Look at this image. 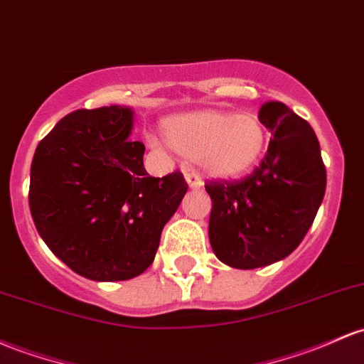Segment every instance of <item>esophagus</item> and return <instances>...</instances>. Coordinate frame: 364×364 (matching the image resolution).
<instances>
[{"label":"esophagus","mask_w":364,"mask_h":364,"mask_svg":"<svg viewBox=\"0 0 364 364\" xmlns=\"http://www.w3.org/2000/svg\"><path fill=\"white\" fill-rule=\"evenodd\" d=\"M185 179H186V183H188L190 188H200V186L203 185L200 176H197L195 173H185Z\"/></svg>","instance_id":"34e87169"}]
</instances>
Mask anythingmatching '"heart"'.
Segmentation results:
<instances>
[{"label":"heart","mask_w":364,"mask_h":364,"mask_svg":"<svg viewBox=\"0 0 364 364\" xmlns=\"http://www.w3.org/2000/svg\"><path fill=\"white\" fill-rule=\"evenodd\" d=\"M164 136L183 157L197 161L214 178H238L262 157L267 143L264 124L252 112L228 114L200 110L164 122Z\"/></svg>","instance_id":"1"}]
</instances>
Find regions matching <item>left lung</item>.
<instances>
[{"mask_svg":"<svg viewBox=\"0 0 364 364\" xmlns=\"http://www.w3.org/2000/svg\"><path fill=\"white\" fill-rule=\"evenodd\" d=\"M259 119L271 131L259 167L242 179L205 183L213 200L209 240L237 269L273 264L306 237L325 197L326 169L309 122L282 102H267Z\"/></svg>","mask_w":364,"mask_h":364,"instance_id":"8db88e82","label":"left lung"}]
</instances>
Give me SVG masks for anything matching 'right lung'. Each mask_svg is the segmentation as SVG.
<instances>
[{
  "label": "right lung",
  "instance_id": "1",
  "mask_svg": "<svg viewBox=\"0 0 364 364\" xmlns=\"http://www.w3.org/2000/svg\"><path fill=\"white\" fill-rule=\"evenodd\" d=\"M131 129L127 107L75 110L39 141L31 166L36 230L60 261L95 282L141 274L188 190L179 171L149 176L145 145L131 141Z\"/></svg>",
  "mask_w": 364,
  "mask_h": 364
}]
</instances>
